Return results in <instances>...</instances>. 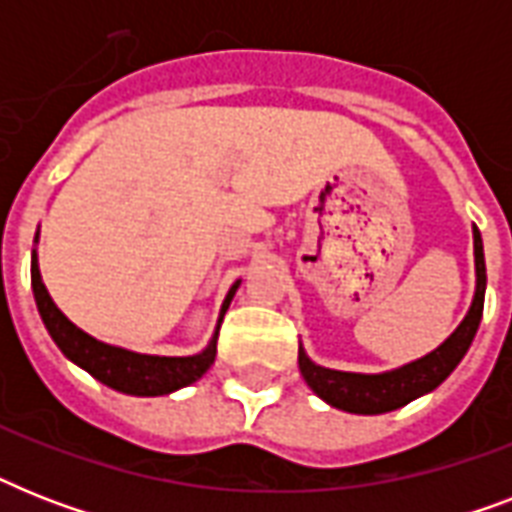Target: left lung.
<instances>
[{"label": "left lung", "mask_w": 512, "mask_h": 512, "mask_svg": "<svg viewBox=\"0 0 512 512\" xmlns=\"http://www.w3.org/2000/svg\"><path fill=\"white\" fill-rule=\"evenodd\" d=\"M473 257H476L473 303H470L465 319L460 321V327L454 329L436 350H430L417 361L388 369V372H340V369L316 364L300 345L297 361H300V374L308 382V388L329 406L350 414L393 412L414 398L436 390L465 358L470 342L478 332V324H481V313H484L486 260L484 241H481V231L476 225H473Z\"/></svg>", "instance_id": "obj_1"}]
</instances>
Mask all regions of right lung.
Instances as JSON below:
<instances>
[{
  "mask_svg": "<svg viewBox=\"0 0 512 512\" xmlns=\"http://www.w3.org/2000/svg\"><path fill=\"white\" fill-rule=\"evenodd\" d=\"M36 244H39V231H36L34 249H31V289H34L36 311L42 316L44 329L50 332L52 342L58 345L60 353L71 364L92 374L106 388L127 393V396H167V393H175V390L201 380V374H207L209 366L215 364L217 332H220L223 316L228 311V305H231L233 295H236V289H239L241 279L233 281L223 305H220L217 327L209 337L207 348H201L193 356H151V353H138V350L103 342L76 327L74 321L55 305V300L44 287Z\"/></svg>",
  "mask_w": 512,
  "mask_h": 512,
  "instance_id": "obj_1",
  "label": "right lung"
}]
</instances>
